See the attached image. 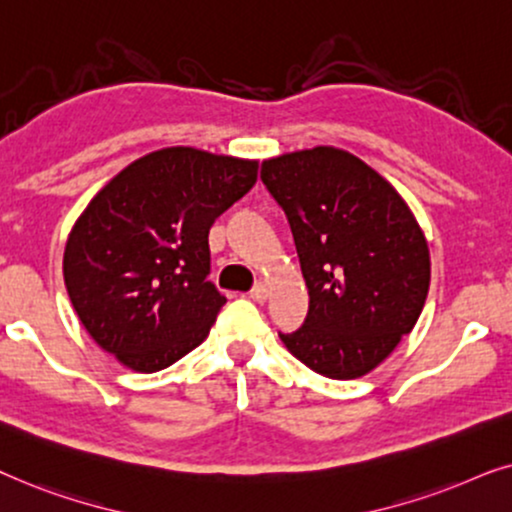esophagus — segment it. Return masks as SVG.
<instances>
[{
    "label": "esophagus",
    "instance_id": "esophagus-1",
    "mask_svg": "<svg viewBox=\"0 0 512 512\" xmlns=\"http://www.w3.org/2000/svg\"><path fill=\"white\" fill-rule=\"evenodd\" d=\"M250 299H252V302H257V304L267 302V285H264V283H255V285H252Z\"/></svg>",
    "mask_w": 512,
    "mask_h": 512
}]
</instances>
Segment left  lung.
Listing matches in <instances>:
<instances>
[{"mask_svg":"<svg viewBox=\"0 0 512 512\" xmlns=\"http://www.w3.org/2000/svg\"><path fill=\"white\" fill-rule=\"evenodd\" d=\"M285 210L309 288V313L278 332L297 360L330 379H358L410 335L431 283L417 220L377 170L335 147L262 163Z\"/></svg>","mask_w":512,"mask_h":512,"instance_id":"left-lung-1","label":"left lung"}]
</instances>
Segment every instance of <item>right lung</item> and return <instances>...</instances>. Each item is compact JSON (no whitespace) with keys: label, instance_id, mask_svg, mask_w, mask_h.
Here are the masks:
<instances>
[{"label":"right lung","instance_id":"obj_1","mask_svg":"<svg viewBox=\"0 0 512 512\" xmlns=\"http://www.w3.org/2000/svg\"><path fill=\"white\" fill-rule=\"evenodd\" d=\"M255 180L257 161L168 147L95 194L67 238L63 274L100 349L149 374L208 337L227 302L208 281V231Z\"/></svg>","mask_w":512,"mask_h":512}]
</instances>
